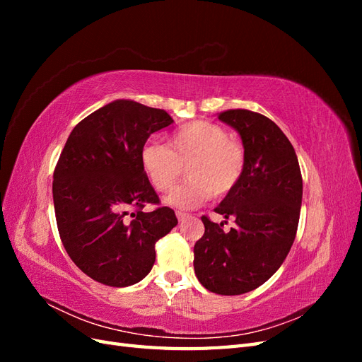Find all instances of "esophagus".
Masks as SVG:
<instances>
[{
	"instance_id": "esophagus-1",
	"label": "esophagus",
	"mask_w": 362,
	"mask_h": 362,
	"mask_svg": "<svg viewBox=\"0 0 362 362\" xmlns=\"http://www.w3.org/2000/svg\"><path fill=\"white\" fill-rule=\"evenodd\" d=\"M177 217H178L180 222H184L185 218L189 217V214H187V213H182V211H177Z\"/></svg>"
}]
</instances>
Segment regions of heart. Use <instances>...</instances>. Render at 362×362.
<instances>
[{"label": "heart", "instance_id": "obj_1", "mask_svg": "<svg viewBox=\"0 0 362 362\" xmlns=\"http://www.w3.org/2000/svg\"><path fill=\"white\" fill-rule=\"evenodd\" d=\"M140 160L151 185L158 192L169 190L185 166L189 180L166 196V204L190 210L211 194L223 198L237 187L245 172L246 152L223 127L192 120L173 131L168 146L148 141Z\"/></svg>", "mask_w": 362, "mask_h": 362}]
</instances>
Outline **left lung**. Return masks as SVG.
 Segmentation results:
<instances>
[{
  "instance_id": "8db88e82",
  "label": "left lung",
  "mask_w": 362,
  "mask_h": 362,
  "mask_svg": "<svg viewBox=\"0 0 362 362\" xmlns=\"http://www.w3.org/2000/svg\"><path fill=\"white\" fill-rule=\"evenodd\" d=\"M218 119L238 131L246 166L237 187L214 208L235 226L225 233L223 222L202 216L205 233L194 243L193 266L208 291L235 296L262 286L288 255L299 225L302 175L293 145L273 120L245 108Z\"/></svg>"
}]
</instances>
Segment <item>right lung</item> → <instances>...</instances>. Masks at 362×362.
I'll list each match as a JSON object with an SVG mask.
<instances>
[{
  "label": "right lung",
  "instance_id": "1",
  "mask_svg": "<svg viewBox=\"0 0 362 362\" xmlns=\"http://www.w3.org/2000/svg\"><path fill=\"white\" fill-rule=\"evenodd\" d=\"M173 119L160 108L117 100L72 129L54 169L52 199L62 243L93 281L128 287L156 262V243L178 221L141 168V148Z\"/></svg>",
  "mask_w": 362,
  "mask_h": 362
}]
</instances>
